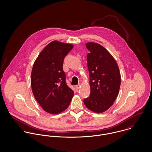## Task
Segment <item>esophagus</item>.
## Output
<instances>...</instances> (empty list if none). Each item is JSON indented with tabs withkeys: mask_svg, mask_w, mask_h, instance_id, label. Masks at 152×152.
Masks as SVG:
<instances>
[{
	"mask_svg": "<svg viewBox=\"0 0 152 152\" xmlns=\"http://www.w3.org/2000/svg\"><path fill=\"white\" fill-rule=\"evenodd\" d=\"M80 87H81V86H80V84H78V85H77V86H75V89H76L77 90H78V89L80 88Z\"/></svg>",
	"mask_w": 152,
	"mask_h": 152,
	"instance_id": "1",
	"label": "esophagus"
}]
</instances>
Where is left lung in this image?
I'll use <instances>...</instances> for the list:
<instances>
[{
    "mask_svg": "<svg viewBox=\"0 0 152 152\" xmlns=\"http://www.w3.org/2000/svg\"><path fill=\"white\" fill-rule=\"evenodd\" d=\"M91 93L84 103L89 110L102 113L108 110L116 99L121 86V74L118 64L101 45L86 44Z\"/></svg>",
    "mask_w": 152,
    "mask_h": 152,
    "instance_id": "1",
    "label": "left lung"
}]
</instances>
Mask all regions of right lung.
<instances>
[{
    "mask_svg": "<svg viewBox=\"0 0 152 152\" xmlns=\"http://www.w3.org/2000/svg\"><path fill=\"white\" fill-rule=\"evenodd\" d=\"M74 45L53 41L46 45L36 60L31 71L33 95L43 109L57 114L68 107L74 91L66 85L63 65Z\"/></svg>",
    "mask_w": 152,
    "mask_h": 152,
    "instance_id": "add662e5",
    "label": "right lung"
}]
</instances>
